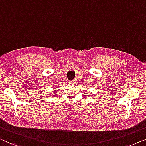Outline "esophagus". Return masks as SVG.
Returning a JSON list of instances; mask_svg holds the SVG:
<instances>
[{
	"label": "esophagus",
	"mask_w": 146,
	"mask_h": 146,
	"mask_svg": "<svg viewBox=\"0 0 146 146\" xmlns=\"http://www.w3.org/2000/svg\"><path fill=\"white\" fill-rule=\"evenodd\" d=\"M76 82H77V81H76V79H74V80H72V81H71V83H76Z\"/></svg>",
	"instance_id": "esophagus-1"
}]
</instances>
